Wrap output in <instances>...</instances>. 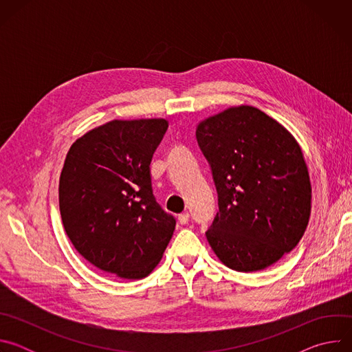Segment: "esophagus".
Wrapping results in <instances>:
<instances>
[{
  "instance_id": "34e87169",
  "label": "esophagus",
  "mask_w": 352,
  "mask_h": 352,
  "mask_svg": "<svg viewBox=\"0 0 352 352\" xmlns=\"http://www.w3.org/2000/svg\"><path fill=\"white\" fill-rule=\"evenodd\" d=\"M178 221H179V224H188V221H189V213H182V214H179L178 216Z\"/></svg>"
}]
</instances>
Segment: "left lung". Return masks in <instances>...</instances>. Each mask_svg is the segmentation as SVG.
Masks as SVG:
<instances>
[{
	"label": "left lung",
	"instance_id": "obj_1",
	"mask_svg": "<svg viewBox=\"0 0 352 352\" xmlns=\"http://www.w3.org/2000/svg\"><path fill=\"white\" fill-rule=\"evenodd\" d=\"M196 139L219 199L206 231L214 254L236 272L272 266L298 245L311 216L312 189L299 144L250 106L202 121Z\"/></svg>",
	"mask_w": 352,
	"mask_h": 352
}]
</instances>
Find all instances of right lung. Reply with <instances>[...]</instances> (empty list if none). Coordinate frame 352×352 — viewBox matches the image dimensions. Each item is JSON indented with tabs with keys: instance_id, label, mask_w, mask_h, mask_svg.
<instances>
[{
	"instance_id": "right-lung-1",
	"label": "right lung",
	"mask_w": 352,
	"mask_h": 352,
	"mask_svg": "<svg viewBox=\"0 0 352 352\" xmlns=\"http://www.w3.org/2000/svg\"><path fill=\"white\" fill-rule=\"evenodd\" d=\"M166 120H114L79 138L60 177V212L68 238L97 269L146 277L160 262L175 217L157 204L150 162Z\"/></svg>"
}]
</instances>
